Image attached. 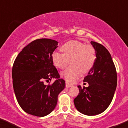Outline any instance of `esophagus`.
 I'll return each mask as SVG.
<instances>
[{"label":"esophagus","mask_w":128,"mask_h":128,"mask_svg":"<svg viewBox=\"0 0 128 128\" xmlns=\"http://www.w3.org/2000/svg\"><path fill=\"white\" fill-rule=\"evenodd\" d=\"M66 87H72V86H73V85L72 84H70V83L69 82H66Z\"/></svg>","instance_id":"34e87169"}]
</instances>
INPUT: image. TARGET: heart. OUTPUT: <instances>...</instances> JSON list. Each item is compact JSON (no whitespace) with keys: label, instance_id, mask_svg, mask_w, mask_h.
Here are the masks:
<instances>
[{"label":"heart","instance_id":"heart-1","mask_svg":"<svg viewBox=\"0 0 128 128\" xmlns=\"http://www.w3.org/2000/svg\"><path fill=\"white\" fill-rule=\"evenodd\" d=\"M61 49L63 53L53 52L52 58L55 66L60 69L66 68L71 59L72 66L61 73V76L66 80L74 82L80 77L82 72L87 73L94 66L96 57L92 45L72 40L62 45Z\"/></svg>","mask_w":128,"mask_h":128}]
</instances>
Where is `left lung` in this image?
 <instances>
[{
	"label": "left lung",
	"mask_w": 128,
	"mask_h": 128,
	"mask_svg": "<svg viewBox=\"0 0 128 128\" xmlns=\"http://www.w3.org/2000/svg\"><path fill=\"white\" fill-rule=\"evenodd\" d=\"M96 51V61L84 78L88 87L78 86L79 93L74 99L75 108L81 113L95 116L102 113L113 100L117 83L116 66L110 53L100 44L91 42Z\"/></svg>",
	"instance_id": "left-lung-1"
}]
</instances>
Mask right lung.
Wrapping results in <instances>:
<instances>
[{
    "label": "right lung",
    "instance_id": "add662e5",
    "mask_svg": "<svg viewBox=\"0 0 128 128\" xmlns=\"http://www.w3.org/2000/svg\"><path fill=\"white\" fill-rule=\"evenodd\" d=\"M58 42L51 39L36 40L24 48L15 58L12 70V84L17 101L26 113L37 117L50 113L58 96L65 88L53 66L52 56ZM53 78L56 80L47 85Z\"/></svg>",
    "mask_w": 128,
    "mask_h": 128
}]
</instances>
